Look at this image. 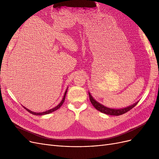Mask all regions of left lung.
I'll return each mask as SVG.
<instances>
[{
  "instance_id": "left-lung-1",
  "label": "left lung",
  "mask_w": 159,
  "mask_h": 159,
  "mask_svg": "<svg viewBox=\"0 0 159 159\" xmlns=\"http://www.w3.org/2000/svg\"><path fill=\"white\" fill-rule=\"evenodd\" d=\"M89 99H90V102H91V104L93 105L94 107L96 109H98V111H101L102 113H105L107 115H115V116H117V115H123L124 113H127V111H129L133 109L138 103V102H137L134 104L131 105V106L123 108V109H115L108 108V107H105L103 105L100 104L98 102H96V101L92 98V96L91 95V94L89 93Z\"/></svg>"
}]
</instances>
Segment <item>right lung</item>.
Returning <instances> with one entry per match:
<instances>
[{
    "label": "right lung",
    "instance_id": "obj_1",
    "mask_svg": "<svg viewBox=\"0 0 159 159\" xmlns=\"http://www.w3.org/2000/svg\"><path fill=\"white\" fill-rule=\"evenodd\" d=\"M66 93H67V90L66 91V92H65V93H64V98H63V99H62V100H61V102L57 105V106L56 107H54V108H53V109H50V110H48V111H44V112H42V113H35V112H32V111H30L29 109H26V107H25L28 112L29 113H32V114H33V115H46V114H48V113H52V112H53V111H56V110H57V109H58L61 105H62V104L64 103V100H65V98H66Z\"/></svg>",
    "mask_w": 159,
    "mask_h": 159
}]
</instances>
